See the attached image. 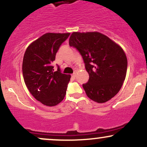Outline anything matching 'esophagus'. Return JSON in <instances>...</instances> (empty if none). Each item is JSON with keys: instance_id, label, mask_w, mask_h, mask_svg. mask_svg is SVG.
<instances>
[{"instance_id": "esophagus-1", "label": "esophagus", "mask_w": 147, "mask_h": 147, "mask_svg": "<svg viewBox=\"0 0 147 147\" xmlns=\"http://www.w3.org/2000/svg\"><path fill=\"white\" fill-rule=\"evenodd\" d=\"M72 77H73V78H75V77H76V72H74V73L72 74Z\"/></svg>"}]
</instances>
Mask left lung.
I'll return each mask as SVG.
<instances>
[{
  "instance_id": "obj_1",
  "label": "left lung",
  "mask_w": 147,
  "mask_h": 147,
  "mask_svg": "<svg viewBox=\"0 0 147 147\" xmlns=\"http://www.w3.org/2000/svg\"><path fill=\"white\" fill-rule=\"evenodd\" d=\"M69 45L79 51L89 74L88 82L83 84L88 98L98 103L113 98L127 74V56L121 46L96 31L73 32Z\"/></svg>"
}]
</instances>
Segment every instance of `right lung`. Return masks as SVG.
<instances>
[{
	"instance_id": "right-lung-1",
	"label": "right lung",
	"mask_w": 147,
	"mask_h": 147,
	"mask_svg": "<svg viewBox=\"0 0 147 147\" xmlns=\"http://www.w3.org/2000/svg\"><path fill=\"white\" fill-rule=\"evenodd\" d=\"M70 33H47L27 47L22 61V75L26 88L36 100L53 107L61 102L71 76L54 71L51 63L58 49Z\"/></svg>"
}]
</instances>
